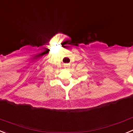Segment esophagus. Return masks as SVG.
<instances>
[{
  "label": "esophagus",
  "instance_id": "obj_1",
  "mask_svg": "<svg viewBox=\"0 0 133 133\" xmlns=\"http://www.w3.org/2000/svg\"><path fill=\"white\" fill-rule=\"evenodd\" d=\"M69 68H70V66H69V65H65V69H69Z\"/></svg>",
  "mask_w": 133,
  "mask_h": 133
}]
</instances>
